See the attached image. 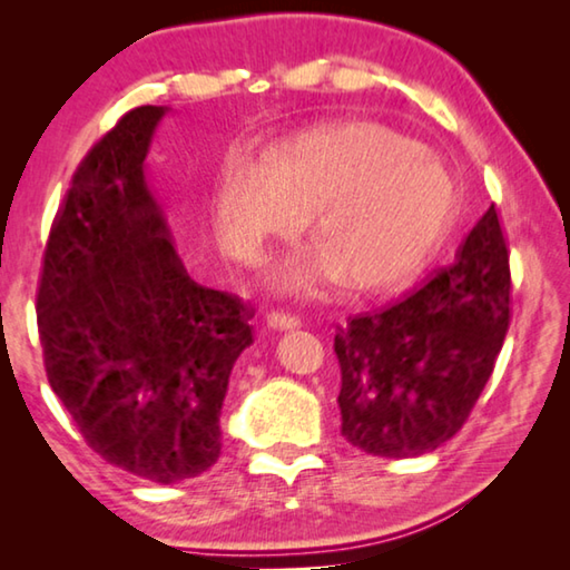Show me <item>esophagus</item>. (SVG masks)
<instances>
[{
	"label": "esophagus",
	"instance_id": "1",
	"mask_svg": "<svg viewBox=\"0 0 570 570\" xmlns=\"http://www.w3.org/2000/svg\"><path fill=\"white\" fill-rule=\"evenodd\" d=\"M266 324L276 332H292V330H298V324L302 322H298V316L284 314V312H272L266 316Z\"/></svg>",
	"mask_w": 570,
	"mask_h": 570
}]
</instances>
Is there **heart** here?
Returning <instances> with one entry per match:
<instances>
[{"label": "heart", "mask_w": 570, "mask_h": 570, "mask_svg": "<svg viewBox=\"0 0 570 570\" xmlns=\"http://www.w3.org/2000/svg\"><path fill=\"white\" fill-rule=\"evenodd\" d=\"M266 166L298 206L317 208L320 254L284 268L288 292H316L330 276L350 292L400 284L438 244L455 200L440 158L377 122L308 130L268 153ZM214 224L228 248L254 254L268 238H292L304 216L274 198L264 166L234 158L220 170Z\"/></svg>", "instance_id": "obj_1"}]
</instances>
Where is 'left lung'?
Returning <instances> with one entry per match:
<instances>
[{
    "label": "left lung",
    "instance_id": "1",
    "mask_svg": "<svg viewBox=\"0 0 570 570\" xmlns=\"http://www.w3.org/2000/svg\"><path fill=\"white\" fill-rule=\"evenodd\" d=\"M510 322V268L495 206L400 302L336 326L342 435L377 458H420L475 407Z\"/></svg>",
    "mask_w": 570,
    "mask_h": 570
}]
</instances>
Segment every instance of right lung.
<instances>
[{
	"mask_svg": "<svg viewBox=\"0 0 570 570\" xmlns=\"http://www.w3.org/2000/svg\"><path fill=\"white\" fill-rule=\"evenodd\" d=\"M168 108H135L72 176L45 250L47 380L110 465L173 485L220 455V407L250 312L186 272L146 178Z\"/></svg>",
	"mask_w": 570,
	"mask_h": 570,
	"instance_id": "add662e5",
	"label": "right lung"
}]
</instances>
